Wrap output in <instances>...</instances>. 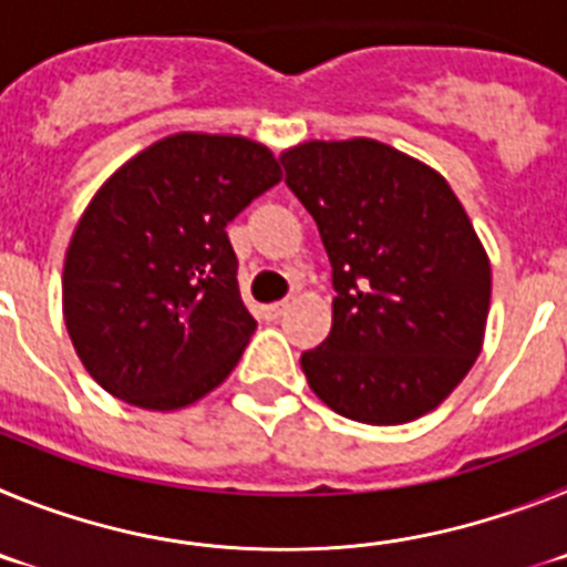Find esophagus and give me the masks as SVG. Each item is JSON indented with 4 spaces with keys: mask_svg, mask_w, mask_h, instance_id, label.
Masks as SVG:
<instances>
[{
    "mask_svg": "<svg viewBox=\"0 0 567 567\" xmlns=\"http://www.w3.org/2000/svg\"><path fill=\"white\" fill-rule=\"evenodd\" d=\"M287 300H278V303H269V307H264V318H269V320H275V318H280V315L287 312Z\"/></svg>",
    "mask_w": 567,
    "mask_h": 567,
    "instance_id": "esophagus-1",
    "label": "esophagus"
}]
</instances>
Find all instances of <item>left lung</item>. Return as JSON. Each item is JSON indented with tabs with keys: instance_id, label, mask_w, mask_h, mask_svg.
<instances>
[{
	"instance_id": "8db88e82",
	"label": "left lung",
	"mask_w": 567,
	"mask_h": 567,
	"mask_svg": "<svg viewBox=\"0 0 567 567\" xmlns=\"http://www.w3.org/2000/svg\"><path fill=\"white\" fill-rule=\"evenodd\" d=\"M332 264V332L300 354L312 392L358 423L423 417L483 346L491 264L443 175L372 138L280 158Z\"/></svg>"
}]
</instances>
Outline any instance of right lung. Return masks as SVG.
Instances as JSON below:
<instances>
[{"label": "right lung", "mask_w": 567, "mask_h": 567, "mask_svg": "<svg viewBox=\"0 0 567 567\" xmlns=\"http://www.w3.org/2000/svg\"><path fill=\"white\" fill-rule=\"evenodd\" d=\"M278 182L275 155L249 138L178 133L99 189L68 247L62 303L104 392L173 412L224 383L258 327L227 224Z\"/></svg>", "instance_id": "obj_1"}]
</instances>
